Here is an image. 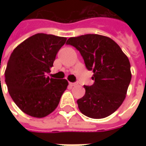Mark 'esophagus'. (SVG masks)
I'll use <instances>...</instances> for the list:
<instances>
[{
	"label": "esophagus",
	"mask_w": 146,
	"mask_h": 146,
	"mask_svg": "<svg viewBox=\"0 0 146 146\" xmlns=\"http://www.w3.org/2000/svg\"><path fill=\"white\" fill-rule=\"evenodd\" d=\"M77 84H78V83H76V82H75V83H70V85H71V86H76Z\"/></svg>",
	"instance_id": "34e87169"
}]
</instances>
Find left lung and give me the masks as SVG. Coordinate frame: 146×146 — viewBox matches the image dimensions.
I'll use <instances>...</instances> for the list:
<instances>
[{
  "instance_id": "obj_1",
  "label": "left lung",
  "mask_w": 146,
  "mask_h": 146,
  "mask_svg": "<svg viewBox=\"0 0 146 146\" xmlns=\"http://www.w3.org/2000/svg\"><path fill=\"white\" fill-rule=\"evenodd\" d=\"M66 44L74 46L93 71V84L84 85V96L77 100L82 114L92 119L113 114L124 101L132 79L127 57L113 40L97 34L70 37Z\"/></svg>"
}]
</instances>
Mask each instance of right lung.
I'll return each mask as SVG.
<instances>
[{
  "label": "right lung",
  "mask_w": 146,
  "mask_h": 146,
  "mask_svg": "<svg viewBox=\"0 0 146 146\" xmlns=\"http://www.w3.org/2000/svg\"><path fill=\"white\" fill-rule=\"evenodd\" d=\"M66 40V37L38 33L11 53L5 72V83L11 98L27 115L43 118L58 106L68 82L46 74Z\"/></svg>",
  "instance_id": "1"
}]
</instances>
